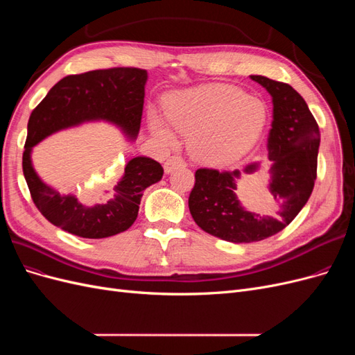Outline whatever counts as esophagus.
<instances>
[{"label":"esophagus","mask_w":355,"mask_h":355,"mask_svg":"<svg viewBox=\"0 0 355 355\" xmlns=\"http://www.w3.org/2000/svg\"><path fill=\"white\" fill-rule=\"evenodd\" d=\"M182 167H187V161L182 158L180 155H171L170 158H167V161L164 163L166 173H171V171H175V170L182 168Z\"/></svg>","instance_id":"34e87169"}]
</instances>
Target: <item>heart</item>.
<instances>
[{"instance_id": "obj_1", "label": "heart", "mask_w": 355, "mask_h": 355, "mask_svg": "<svg viewBox=\"0 0 355 355\" xmlns=\"http://www.w3.org/2000/svg\"><path fill=\"white\" fill-rule=\"evenodd\" d=\"M170 125L189 136L192 155L204 164L228 166L249 154L266 124V106L231 84H206L170 94L164 103ZM153 132L176 144L170 125L155 111L148 114Z\"/></svg>"}]
</instances>
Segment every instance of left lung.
I'll list each match as a JSON object with an SVG mask.
<instances>
[{
  "instance_id": "obj_1",
  "label": "left lung",
  "mask_w": 355,
  "mask_h": 355,
  "mask_svg": "<svg viewBox=\"0 0 355 355\" xmlns=\"http://www.w3.org/2000/svg\"><path fill=\"white\" fill-rule=\"evenodd\" d=\"M272 98V124L268 136L272 204L266 213L245 210L237 197L240 170L198 168L188 206L198 227L231 243H253L280 232L306 204L317 179L320 130L306 102L292 85L250 75ZM253 163L244 173H253Z\"/></svg>"
}]
</instances>
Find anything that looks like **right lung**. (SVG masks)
Returning a JSON list of instances; mask_svg holds the SVG:
<instances>
[{"label": "right lung", "mask_w": 355, "mask_h": 355, "mask_svg": "<svg viewBox=\"0 0 355 355\" xmlns=\"http://www.w3.org/2000/svg\"><path fill=\"white\" fill-rule=\"evenodd\" d=\"M148 73L139 68H110L68 75L32 111L22 158L24 175L37 209L50 223L83 239H106L128 230L137 218L144 191L163 178L158 161L135 157L123 178L106 191L105 201L84 206L78 198L44 184L31 161L32 148L63 128L108 121L136 139L141 128Z\"/></svg>", "instance_id": "1"}]
</instances>
